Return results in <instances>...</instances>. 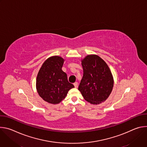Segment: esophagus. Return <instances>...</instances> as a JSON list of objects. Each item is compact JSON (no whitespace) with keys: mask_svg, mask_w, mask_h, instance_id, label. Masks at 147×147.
I'll use <instances>...</instances> for the list:
<instances>
[{"mask_svg":"<svg viewBox=\"0 0 147 147\" xmlns=\"http://www.w3.org/2000/svg\"><path fill=\"white\" fill-rule=\"evenodd\" d=\"M74 86L75 87V88H77L78 87V82H76L74 83Z\"/></svg>","mask_w":147,"mask_h":147,"instance_id":"esophagus-1","label":"esophagus"}]
</instances>
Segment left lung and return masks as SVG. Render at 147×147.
Listing matches in <instances>:
<instances>
[{
	"mask_svg": "<svg viewBox=\"0 0 147 147\" xmlns=\"http://www.w3.org/2000/svg\"><path fill=\"white\" fill-rule=\"evenodd\" d=\"M83 76L78 86L82 96L91 104L98 105L112 92L114 80L109 67L96 55H87L81 60Z\"/></svg>",
	"mask_w": 147,
	"mask_h": 147,
	"instance_id": "1",
	"label": "left lung"
}]
</instances>
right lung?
Returning a JSON list of instances; mask_svg holds the SVG:
<instances>
[{"label": "right lung", "instance_id": "add662e5", "mask_svg": "<svg viewBox=\"0 0 147 147\" xmlns=\"http://www.w3.org/2000/svg\"><path fill=\"white\" fill-rule=\"evenodd\" d=\"M64 59L53 56L47 59L37 75L36 88L39 95L51 104L59 103L74 86L67 80L66 73L61 70Z\"/></svg>", "mask_w": 147, "mask_h": 147}]
</instances>
